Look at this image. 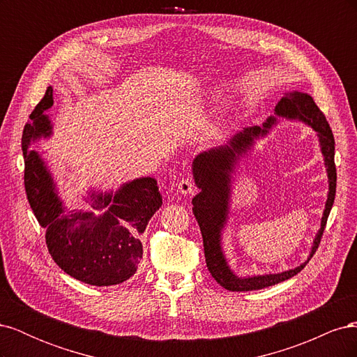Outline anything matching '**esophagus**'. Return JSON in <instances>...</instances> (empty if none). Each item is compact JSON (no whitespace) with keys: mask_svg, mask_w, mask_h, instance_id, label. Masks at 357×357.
Segmentation results:
<instances>
[{"mask_svg":"<svg viewBox=\"0 0 357 357\" xmlns=\"http://www.w3.org/2000/svg\"><path fill=\"white\" fill-rule=\"evenodd\" d=\"M177 192L181 195H190V193L195 192V185L190 178H183L177 183Z\"/></svg>","mask_w":357,"mask_h":357,"instance_id":"1","label":"esophagus"}]
</instances>
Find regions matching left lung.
<instances>
[{
  "instance_id": "obj_1",
  "label": "left lung",
  "mask_w": 357,
  "mask_h": 357,
  "mask_svg": "<svg viewBox=\"0 0 357 357\" xmlns=\"http://www.w3.org/2000/svg\"><path fill=\"white\" fill-rule=\"evenodd\" d=\"M302 121L313 128L321 146V153L326 162L328 174V198L321 221V228L313 241L310 255L305 263L296 268L275 275L259 276H236L227 264L222 252V232L229 220L233 176L239 167L242 159L251 151L259 137L266 136L278 124V117ZM335 139L325 114L320 112L314 100L308 93L291 91L286 92L274 109V116H269L261 126H247L235 132L228 142L214 146L198 153L192 162V176L199 189L198 195L193 197V214L198 220L204 241L205 262L213 278L222 287L231 291H248L269 287L289 280L301 273L316 253L320 238L325 231L328 215L335 199L337 189V169H335Z\"/></svg>"
}]
</instances>
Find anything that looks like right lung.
<instances>
[{"instance_id": "obj_1", "label": "right lung", "mask_w": 357, "mask_h": 357, "mask_svg": "<svg viewBox=\"0 0 357 357\" xmlns=\"http://www.w3.org/2000/svg\"><path fill=\"white\" fill-rule=\"evenodd\" d=\"M52 105L53 88L49 86L22 135L25 189L32 213L46 228L49 253L63 273L92 286L121 284L135 274L143 257L142 235L162 205L158 181L139 177L117 190L89 188L83 199L100 213L68 207L47 162L37 150H29L41 138L52 137L47 114Z\"/></svg>"}]
</instances>
